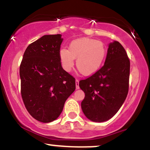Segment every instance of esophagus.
<instances>
[{
  "label": "esophagus",
  "instance_id": "obj_1",
  "mask_svg": "<svg viewBox=\"0 0 150 150\" xmlns=\"http://www.w3.org/2000/svg\"><path fill=\"white\" fill-rule=\"evenodd\" d=\"M75 85H76V89H78L80 88V87H79V80H75Z\"/></svg>",
  "mask_w": 150,
  "mask_h": 150
}]
</instances>
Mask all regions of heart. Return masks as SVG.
<instances>
[{"label":"heart","instance_id":"heart-1","mask_svg":"<svg viewBox=\"0 0 150 150\" xmlns=\"http://www.w3.org/2000/svg\"><path fill=\"white\" fill-rule=\"evenodd\" d=\"M106 56V49L101 42L89 38L75 39L68 49H61L59 58L63 70L70 72L75 64L82 75L91 76L100 69Z\"/></svg>","mask_w":150,"mask_h":150}]
</instances>
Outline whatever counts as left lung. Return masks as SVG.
<instances>
[{
	"instance_id": "8db88e82",
	"label": "left lung",
	"mask_w": 150,
	"mask_h": 150,
	"mask_svg": "<svg viewBox=\"0 0 150 150\" xmlns=\"http://www.w3.org/2000/svg\"><path fill=\"white\" fill-rule=\"evenodd\" d=\"M130 61L118 42L108 44L104 65L92 76L80 80L79 86L85 97L81 108L94 122H104L118 112L128 92Z\"/></svg>"
}]
</instances>
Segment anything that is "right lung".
Wrapping results in <instances>:
<instances>
[{
    "label": "right lung",
    "instance_id": "obj_1",
    "mask_svg": "<svg viewBox=\"0 0 150 150\" xmlns=\"http://www.w3.org/2000/svg\"><path fill=\"white\" fill-rule=\"evenodd\" d=\"M61 36L44 35L30 44L20 67L22 100L31 116L42 123L57 119L75 89V78L60 61Z\"/></svg>",
    "mask_w": 150,
    "mask_h": 150
}]
</instances>
